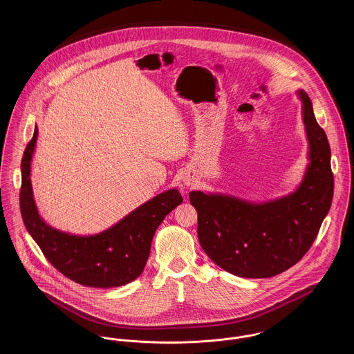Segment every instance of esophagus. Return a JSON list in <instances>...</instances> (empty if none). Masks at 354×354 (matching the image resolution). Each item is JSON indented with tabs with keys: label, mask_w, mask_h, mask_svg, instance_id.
Instances as JSON below:
<instances>
[{
	"label": "esophagus",
	"mask_w": 354,
	"mask_h": 354,
	"mask_svg": "<svg viewBox=\"0 0 354 354\" xmlns=\"http://www.w3.org/2000/svg\"><path fill=\"white\" fill-rule=\"evenodd\" d=\"M185 183L187 185H194V180H192V179H191V178H185Z\"/></svg>",
	"instance_id": "34e87169"
}]
</instances>
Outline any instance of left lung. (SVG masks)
<instances>
[{
  "label": "left lung",
  "mask_w": 354,
  "mask_h": 354,
  "mask_svg": "<svg viewBox=\"0 0 354 354\" xmlns=\"http://www.w3.org/2000/svg\"><path fill=\"white\" fill-rule=\"evenodd\" d=\"M309 160L296 192L263 204L234 196L189 192L198 211V237L208 257L232 274L272 277L290 268L309 251L333 198L330 146L317 123L312 102L300 90Z\"/></svg>",
  "instance_id": "left-lung-1"
}]
</instances>
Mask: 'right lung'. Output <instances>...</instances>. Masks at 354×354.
Wrapping results in <instances>:
<instances>
[{"mask_svg": "<svg viewBox=\"0 0 354 354\" xmlns=\"http://www.w3.org/2000/svg\"><path fill=\"white\" fill-rule=\"evenodd\" d=\"M37 135L35 126L21 162L19 207L28 232L51 266L78 284L113 288L133 281L145 270L156 228L182 204V195L175 188L169 189L98 235L74 236L54 230L41 219L33 199L30 162Z\"/></svg>", "mask_w": 354, "mask_h": 354, "instance_id": "obj_1", "label": "right lung"}]
</instances>
